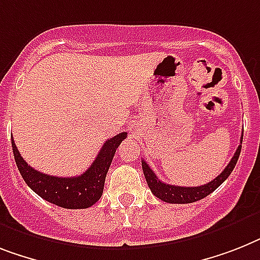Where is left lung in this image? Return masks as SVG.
Wrapping results in <instances>:
<instances>
[{"label": "left lung", "mask_w": 260, "mask_h": 260, "mask_svg": "<svg viewBox=\"0 0 260 260\" xmlns=\"http://www.w3.org/2000/svg\"><path fill=\"white\" fill-rule=\"evenodd\" d=\"M242 141H243V134L241 137V143ZM241 150L242 145H239L235 154H234V156L231 158L230 164L227 165L226 169L214 181L203 184V186H198V187H181V186H175V184L165 183L160 179H158L155 173L150 169L149 165L146 164V160L142 159L143 174H145L146 182L149 184L151 192L155 195L156 198H159L160 201H164V202L167 203H179V205L181 203H192L206 198L207 195L211 194L212 191H215L216 188L219 187L220 184L226 181L229 175L233 173L235 165H237L238 158L241 155Z\"/></svg>", "instance_id": "8db88e82"}]
</instances>
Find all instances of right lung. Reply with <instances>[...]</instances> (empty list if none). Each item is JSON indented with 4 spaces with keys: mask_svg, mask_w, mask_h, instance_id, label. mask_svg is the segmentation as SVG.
I'll list each match as a JSON object with an SVG mask.
<instances>
[{
    "mask_svg": "<svg viewBox=\"0 0 260 260\" xmlns=\"http://www.w3.org/2000/svg\"><path fill=\"white\" fill-rule=\"evenodd\" d=\"M127 137V133H119L107 139L91 166L79 177L59 178L34 170L25 162L16 143L12 139L13 154L23 181L45 201L63 209H87L100 201L104 192L105 178L111 165L118 146Z\"/></svg>",
    "mask_w": 260,
    "mask_h": 260,
    "instance_id": "obj_1",
    "label": "right lung"
}]
</instances>
